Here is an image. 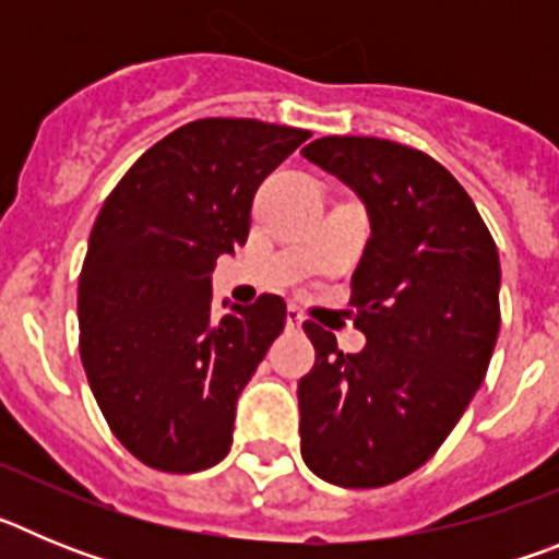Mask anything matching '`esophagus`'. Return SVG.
Masks as SVG:
<instances>
[{
	"label": "esophagus",
	"mask_w": 559,
	"mask_h": 559,
	"mask_svg": "<svg viewBox=\"0 0 559 559\" xmlns=\"http://www.w3.org/2000/svg\"><path fill=\"white\" fill-rule=\"evenodd\" d=\"M302 322H305L302 310L294 308V305H290V308L285 310V324H288L290 330H299V328H302Z\"/></svg>",
	"instance_id": "esophagus-1"
}]
</instances>
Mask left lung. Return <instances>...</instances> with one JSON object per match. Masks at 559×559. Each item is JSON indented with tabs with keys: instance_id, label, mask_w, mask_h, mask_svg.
Returning a JSON list of instances; mask_svg holds the SVG:
<instances>
[{
	"instance_id": "1",
	"label": "left lung",
	"mask_w": 559,
	"mask_h": 559,
	"mask_svg": "<svg viewBox=\"0 0 559 559\" xmlns=\"http://www.w3.org/2000/svg\"><path fill=\"white\" fill-rule=\"evenodd\" d=\"M302 156L364 201L372 237L353 274L360 353L305 322L316 364L299 380L302 459L367 490L437 453L496 349L501 265L473 199L428 153L374 136H322Z\"/></svg>"
}]
</instances>
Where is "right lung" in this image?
<instances>
[{
	"instance_id": "1",
	"label": "right lung",
	"mask_w": 559,
	"mask_h": 559,
	"mask_svg": "<svg viewBox=\"0 0 559 559\" xmlns=\"http://www.w3.org/2000/svg\"><path fill=\"white\" fill-rule=\"evenodd\" d=\"M302 128L210 117L133 162L78 280L81 360L114 437L147 467L199 473L231 448L243 386L285 328L283 296L212 313V271L249 237L257 187Z\"/></svg>"
}]
</instances>
